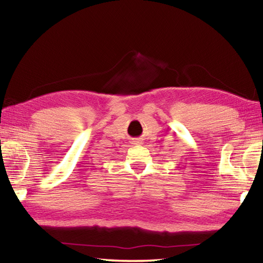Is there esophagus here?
<instances>
[{"instance_id": "esophagus-1", "label": "esophagus", "mask_w": 263, "mask_h": 263, "mask_svg": "<svg viewBox=\"0 0 263 263\" xmlns=\"http://www.w3.org/2000/svg\"><path fill=\"white\" fill-rule=\"evenodd\" d=\"M132 142H133V144H135V145H140V144H142L141 139H135Z\"/></svg>"}]
</instances>
